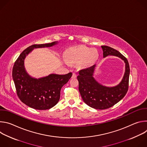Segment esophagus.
I'll list each match as a JSON object with an SVG mask.
<instances>
[{"label":"esophagus","instance_id":"1","mask_svg":"<svg viewBox=\"0 0 147 147\" xmlns=\"http://www.w3.org/2000/svg\"><path fill=\"white\" fill-rule=\"evenodd\" d=\"M76 77H77V75H76V74L75 73H73V75H72L71 78H76Z\"/></svg>","mask_w":147,"mask_h":147}]
</instances>
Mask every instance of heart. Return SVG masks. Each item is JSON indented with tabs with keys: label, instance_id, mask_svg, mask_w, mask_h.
Here are the masks:
<instances>
[{
	"label": "heart",
	"instance_id": "b5f03b06",
	"mask_svg": "<svg viewBox=\"0 0 147 147\" xmlns=\"http://www.w3.org/2000/svg\"><path fill=\"white\" fill-rule=\"evenodd\" d=\"M98 55V51L96 49L81 46L67 49L65 52L64 57L70 64L77 63L84 60V63L88 65L96 59Z\"/></svg>",
	"mask_w": 147,
	"mask_h": 147
}]
</instances>
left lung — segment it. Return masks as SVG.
Masks as SVG:
<instances>
[{
    "label": "left lung",
    "mask_w": 147,
    "mask_h": 147,
    "mask_svg": "<svg viewBox=\"0 0 147 147\" xmlns=\"http://www.w3.org/2000/svg\"><path fill=\"white\" fill-rule=\"evenodd\" d=\"M103 56H115L125 63V72L120 82L114 87L102 85L94 77L96 65L81 70L77 76L78 90L83 101L96 109H106L119 102L126 94L129 88L130 67L128 60L116 49L108 46H101Z\"/></svg>",
    "instance_id": "left-lung-1"
}]
</instances>
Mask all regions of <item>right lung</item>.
I'll return each mask as SVG.
<instances>
[{"label": "right lung", "instance_id": "1", "mask_svg": "<svg viewBox=\"0 0 147 147\" xmlns=\"http://www.w3.org/2000/svg\"><path fill=\"white\" fill-rule=\"evenodd\" d=\"M57 44V41H55L31 45L23 51L14 63L12 77L17 94L21 101L31 108L47 110L56 105L60 99L61 88L72 76L71 73L65 75L51 74L36 78L30 76L26 70L25 58L34 49L51 47Z\"/></svg>", "mask_w": 147, "mask_h": 147}]
</instances>
